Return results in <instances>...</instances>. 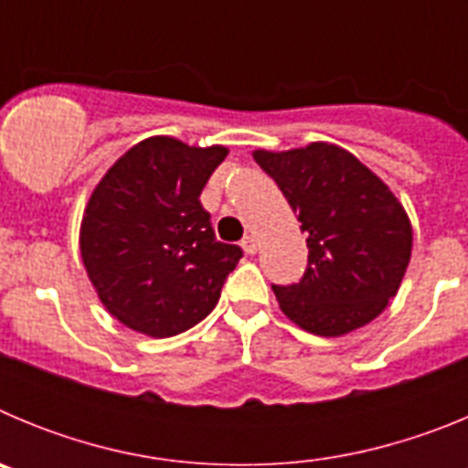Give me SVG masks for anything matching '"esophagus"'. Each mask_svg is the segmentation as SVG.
<instances>
[{"mask_svg": "<svg viewBox=\"0 0 468 468\" xmlns=\"http://www.w3.org/2000/svg\"><path fill=\"white\" fill-rule=\"evenodd\" d=\"M241 246L243 250H246V255H255L258 253V237H255V234H248L241 241Z\"/></svg>", "mask_w": 468, "mask_h": 468, "instance_id": "1", "label": "esophagus"}]
</instances>
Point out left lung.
Returning <instances> with one entry per match:
<instances>
[{"mask_svg": "<svg viewBox=\"0 0 468 468\" xmlns=\"http://www.w3.org/2000/svg\"><path fill=\"white\" fill-rule=\"evenodd\" d=\"M307 234L300 283L271 285L292 324L340 337L370 324L399 292L412 250V227L394 192L337 144L255 150Z\"/></svg>", "mask_w": 468, "mask_h": 468, "instance_id": "left-lung-1", "label": "left lung"}]
</instances>
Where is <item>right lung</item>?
Segmentation results:
<instances>
[{
    "mask_svg": "<svg viewBox=\"0 0 468 468\" xmlns=\"http://www.w3.org/2000/svg\"><path fill=\"white\" fill-rule=\"evenodd\" d=\"M227 147L154 135L126 152L89 198L81 260L112 316L150 337L204 321L243 250L220 243L198 197Z\"/></svg>",
    "mask_w": 468,
    "mask_h": 468,
    "instance_id": "right-lung-1",
    "label": "right lung"
}]
</instances>
